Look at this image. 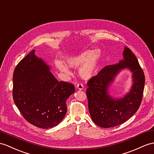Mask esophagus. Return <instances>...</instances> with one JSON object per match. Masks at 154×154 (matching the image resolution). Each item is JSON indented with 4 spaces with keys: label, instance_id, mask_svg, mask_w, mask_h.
I'll return each instance as SVG.
<instances>
[{
    "label": "esophagus",
    "instance_id": "34e87169",
    "mask_svg": "<svg viewBox=\"0 0 154 154\" xmlns=\"http://www.w3.org/2000/svg\"><path fill=\"white\" fill-rule=\"evenodd\" d=\"M76 88H77L78 89L82 90V89H84V85H82V84H78V85H77V86H76Z\"/></svg>",
    "mask_w": 154,
    "mask_h": 154
}]
</instances>
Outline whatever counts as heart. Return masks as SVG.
Returning <instances> with one entry per match:
<instances>
[{"label":"heart","instance_id":"heart-1","mask_svg":"<svg viewBox=\"0 0 154 154\" xmlns=\"http://www.w3.org/2000/svg\"><path fill=\"white\" fill-rule=\"evenodd\" d=\"M100 57V52L99 50H95L92 51L88 50L82 53L75 55L66 59V64L70 67L76 69L80 67L79 74L84 79H89L94 75L98 67L99 61ZM59 69L65 74L69 75L70 72L67 67L59 64Z\"/></svg>","mask_w":154,"mask_h":154}]
</instances>
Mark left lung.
<instances>
[{
  "label": "left lung",
  "mask_w": 154,
  "mask_h": 154,
  "mask_svg": "<svg viewBox=\"0 0 154 154\" xmlns=\"http://www.w3.org/2000/svg\"><path fill=\"white\" fill-rule=\"evenodd\" d=\"M123 59L115 65H108L88 82L86 90L88 108L93 122L103 128L120 125L136 113L143 95L145 77L136 56L125 47ZM128 68L132 72L133 85L130 92L121 99H113L108 88L122 69Z\"/></svg>",
  "instance_id": "obj_1"
}]
</instances>
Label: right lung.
<instances>
[{"label":"right lung","instance_id":"right-lung-1","mask_svg":"<svg viewBox=\"0 0 154 154\" xmlns=\"http://www.w3.org/2000/svg\"><path fill=\"white\" fill-rule=\"evenodd\" d=\"M35 52H30L14 70L13 98L28 122L39 128L50 129L65 118L66 100L75 88L72 84L58 82L50 66Z\"/></svg>","mask_w":154,"mask_h":154}]
</instances>
